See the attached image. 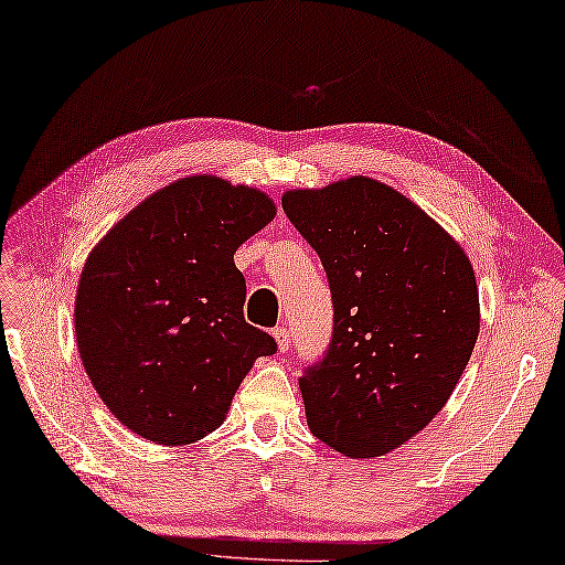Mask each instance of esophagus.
Returning <instances> with one entry per match:
<instances>
[{
  "label": "esophagus",
  "mask_w": 565,
  "mask_h": 565,
  "mask_svg": "<svg viewBox=\"0 0 565 565\" xmlns=\"http://www.w3.org/2000/svg\"><path fill=\"white\" fill-rule=\"evenodd\" d=\"M273 338L277 343V350H280V353H288V350H290V330L288 328H277L273 332Z\"/></svg>",
  "instance_id": "esophagus-1"
}]
</instances>
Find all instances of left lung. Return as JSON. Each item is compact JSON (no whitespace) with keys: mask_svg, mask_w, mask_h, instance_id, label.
Instances as JSON below:
<instances>
[{"mask_svg":"<svg viewBox=\"0 0 565 565\" xmlns=\"http://www.w3.org/2000/svg\"><path fill=\"white\" fill-rule=\"evenodd\" d=\"M282 210L320 255L335 326L300 377L312 436L363 460L401 448L456 391L480 330L466 249L381 180L288 190Z\"/></svg>","mask_w":565,"mask_h":565,"instance_id":"left-lung-1","label":"left lung"}]
</instances>
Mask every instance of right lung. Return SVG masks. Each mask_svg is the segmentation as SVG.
Here are the masks:
<instances>
[{"mask_svg":"<svg viewBox=\"0 0 565 565\" xmlns=\"http://www.w3.org/2000/svg\"><path fill=\"white\" fill-rule=\"evenodd\" d=\"M265 192L190 174L152 192L92 247L74 335L115 418L160 446L220 428L243 377L275 353L243 318L235 249L275 217Z\"/></svg>","mask_w":565,"mask_h":565,"instance_id":"obj_1","label":"right lung"}]
</instances>
